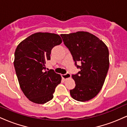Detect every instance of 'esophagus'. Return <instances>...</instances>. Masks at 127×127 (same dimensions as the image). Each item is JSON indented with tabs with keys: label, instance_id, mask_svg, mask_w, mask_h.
<instances>
[{
	"label": "esophagus",
	"instance_id": "obj_1",
	"mask_svg": "<svg viewBox=\"0 0 127 127\" xmlns=\"http://www.w3.org/2000/svg\"><path fill=\"white\" fill-rule=\"evenodd\" d=\"M62 78L64 79H68L71 78L70 74L68 73H67L66 74H64V75H62Z\"/></svg>",
	"mask_w": 127,
	"mask_h": 127
}]
</instances>
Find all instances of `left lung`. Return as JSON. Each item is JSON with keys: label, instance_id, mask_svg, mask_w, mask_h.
<instances>
[{"label": "left lung", "instance_id": "left-lung-1", "mask_svg": "<svg viewBox=\"0 0 127 127\" xmlns=\"http://www.w3.org/2000/svg\"><path fill=\"white\" fill-rule=\"evenodd\" d=\"M61 36L75 65L81 70L72 76L76 86L70 94L79 101L91 100L100 91L108 72V48L101 40L89 32H77ZM77 62L81 65H77Z\"/></svg>", "mask_w": 127, "mask_h": 127}]
</instances>
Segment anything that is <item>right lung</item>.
<instances>
[{"label":"right lung","instance_id":"add662e5","mask_svg":"<svg viewBox=\"0 0 127 127\" xmlns=\"http://www.w3.org/2000/svg\"><path fill=\"white\" fill-rule=\"evenodd\" d=\"M62 42L59 34L38 32L17 46L14 67L20 88L30 101L44 104L54 97L62 76L52 69L45 71V64L50 60L52 49Z\"/></svg>","mask_w":127,"mask_h":127}]
</instances>
